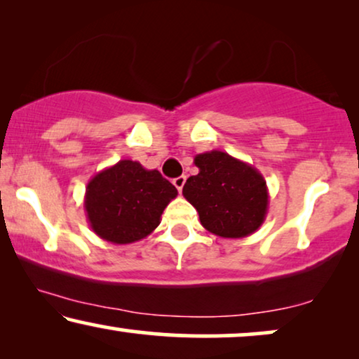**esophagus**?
I'll list each match as a JSON object with an SVG mask.
<instances>
[{
    "mask_svg": "<svg viewBox=\"0 0 359 359\" xmlns=\"http://www.w3.org/2000/svg\"><path fill=\"white\" fill-rule=\"evenodd\" d=\"M184 183H186V176H178V178L173 180V184L176 186V189H178L180 193H181V191H183Z\"/></svg>",
    "mask_w": 359,
    "mask_h": 359,
    "instance_id": "esophagus-1",
    "label": "esophagus"
}]
</instances>
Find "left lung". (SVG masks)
<instances>
[{"label": "left lung", "mask_w": 359, "mask_h": 359, "mask_svg": "<svg viewBox=\"0 0 359 359\" xmlns=\"http://www.w3.org/2000/svg\"><path fill=\"white\" fill-rule=\"evenodd\" d=\"M199 173L183 196L205 230L222 238H243L262 227L268 214V186L255 166L220 150L194 156Z\"/></svg>", "instance_id": "left-lung-1"}]
</instances>
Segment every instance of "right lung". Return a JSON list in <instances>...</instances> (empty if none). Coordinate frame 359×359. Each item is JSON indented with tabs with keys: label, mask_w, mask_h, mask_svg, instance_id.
<instances>
[{
	"label": "right lung",
	"mask_w": 359,
	"mask_h": 359,
	"mask_svg": "<svg viewBox=\"0 0 359 359\" xmlns=\"http://www.w3.org/2000/svg\"><path fill=\"white\" fill-rule=\"evenodd\" d=\"M178 189L139 161L121 160L96 173L86 186L85 210L97 237L116 245L145 238L160 225Z\"/></svg>",
	"instance_id": "obj_1"
}]
</instances>
